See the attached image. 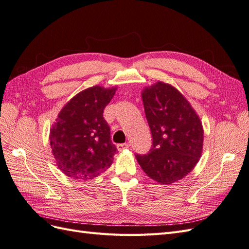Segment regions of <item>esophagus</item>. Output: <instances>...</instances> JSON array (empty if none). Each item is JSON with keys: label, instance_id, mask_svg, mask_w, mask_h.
I'll return each mask as SVG.
<instances>
[{"label": "esophagus", "instance_id": "esophagus-1", "mask_svg": "<svg viewBox=\"0 0 249 249\" xmlns=\"http://www.w3.org/2000/svg\"><path fill=\"white\" fill-rule=\"evenodd\" d=\"M130 144L129 143H122V144H117V149L118 150H124L125 148H129Z\"/></svg>", "mask_w": 249, "mask_h": 249}]
</instances>
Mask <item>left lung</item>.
I'll return each instance as SVG.
<instances>
[{"label": "left lung", "mask_w": 249, "mask_h": 249, "mask_svg": "<svg viewBox=\"0 0 249 249\" xmlns=\"http://www.w3.org/2000/svg\"><path fill=\"white\" fill-rule=\"evenodd\" d=\"M145 116L153 136L146 155H136L147 177L162 185L185 178L199 161L203 129L196 112L178 90L157 82L141 92Z\"/></svg>", "instance_id": "obj_1"}]
</instances>
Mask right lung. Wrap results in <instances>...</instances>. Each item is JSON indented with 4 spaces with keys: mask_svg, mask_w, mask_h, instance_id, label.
Segmentation results:
<instances>
[{
    "mask_svg": "<svg viewBox=\"0 0 249 249\" xmlns=\"http://www.w3.org/2000/svg\"><path fill=\"white\" fill-rule=\"evenodd\" d=\"M116 87L95 85L74 95L50 130V145L58 168L76 179H91L106 171L117 152L103 116Z\"/></svg>",
    "mask_w": 249,
    "mask_h": 249,
    "instance_id": "add662e5",
    "label": "right lung"
}]
</instances>
